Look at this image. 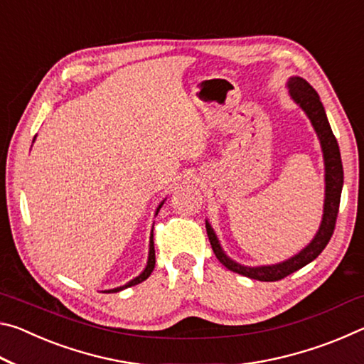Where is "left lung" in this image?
<instances>
[{
    "instance_id": "left-lung-1",
    "label": "left lung",
    "mask_w": 364,
    "mask_h": 364,
    "mask_svg": "<svg viewBox=\"0 0 364 364\" xmlns=\"http://www.w3.org/2000/svg\"><path fill=\"white\" fill-rule=\"evenodd\" d=\"M289 95L292 100L304 109L308 119H310L313 128L319 138L324 157V181H326V196H324V210H323V220L319 225V230L313 241L301 249L297 255H294L281 263L276 264H267V267H244L239 264L228 257L223 249H221L220 241L215 234L213 228L208 221H205L207 236L208 241L212 244L213 254L217 255L221 264H225L228 269L234 271V273L247 276L250 279L258 281H279L286 278L294 271L304 268L305 264L315 260V258L321 254L326 245L331 241L332 232L336 228V220L338 213V204H341V194L343 186V168H342V159L341 151H338L337 139L334 133L331 130V125L326 117L324 107L319 96L313 86L306 82V80L300 77H291L287 82Z\"/></svg>"
}]
</instances>
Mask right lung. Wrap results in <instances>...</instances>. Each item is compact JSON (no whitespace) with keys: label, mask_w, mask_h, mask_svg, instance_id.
I'll return each instance as SVG.
<instances>
[{"label":"right lung","mask_w":364,"mask_h":364,"mask_svg":"<svg viewBox=\"0 0 364 364\" xmlns=\"http://www.w3.org/2000/svg\"><path fill=\"white\" fill-rule=\"evenodd\" d=\"M33 141H35V139H33ZM162 205H164V202H160V205L157 207V210H156V215L159 213L160 207H162ZM154 267H156V250H154V232H151V241H149V257H147V264H146V268H144L143 273H141L139 276H136V278H134V279H132L130 282H127L125 286H120V287L110 289V291H104V292H119V291H123V289H127V287H132V286H136V284H139V282H143L144 279L149 278L151 273H152V269H154Z\"/></svg>","instance_id":"obj_1"}]
</instances>
